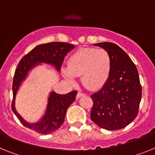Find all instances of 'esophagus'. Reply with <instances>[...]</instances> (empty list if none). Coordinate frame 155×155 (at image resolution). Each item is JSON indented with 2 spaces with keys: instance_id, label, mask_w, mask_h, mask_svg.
Segmentation results:
<instances>
[{
  "instance_id": "esophagus-1",
  "label": "esophagus",
  "mask_w": 155,
  "mask_h": 155,
  "mask_svg": "<svg viewBox=\"0 0 155 155\" xmlns=\"http://www.w3.org/2000/svg\"><path fill=\"white\" fill-rule=\"evenodd\" d=\"M84 94L80 93V92H78L77 95H76V98H77V99H79V98H80L82 96H84Z\"/></svg>"
}]
</instances>
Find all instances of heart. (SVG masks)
Returning a JSON list of instances; mask_svg holds the SVG:
<instances>
[{"mask_svg": "<svg viewBox=\"0 0 155 155\" xmlns=\"http://www.w3.org/2000/svg\"><path fill=\"white\" fill-rule=\"evenodd\" d=\"M111 68V57L106 49L82 48L70 57L68 68H62L61 73L72 84L75 83V76L81 75L84 87L97 91L103 87L108 81Z\"/></svg>", "mask_w": 155, "mask_h": 155, "instance_id": "b5f03b06", "label": "heart"}]
</instances>
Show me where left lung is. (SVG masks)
<instances>
[{
  "mask_svg": "<svg viewBox=\"0 0 155 155\" xmlns=\"http://www.w3.org/2000/svg\"><path fill=\"white\" fill-rule=\"evenodd\" d=\"M106 49L112 60L110 78L93 94L91 118L97 125L113 131L124 128L136 117L142 97L138 70L129 56L112 42L93 44Z\"/></svg>",
  "mask_w": 155,
  "mask_h": 155,
  "instance_id": "left-lung-1",
  "label": "left lung"
}]
</instances>
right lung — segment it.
<instances>
[{
    "instance_id": "obj_1",
    "label": "right lung",
    "mask_w": 155,
    "mask_h": 155,
    "mask_svg": "<svg viewBox=\"0 0 155 155\" xmlns=\"http://www.w3.org/2000/svg\"><path fill=\"white\" fill-rule=\"evenodd\" d=\"M74 48L75 45L72 44L59 41L41 44L24 56L18 64L12 85L13 101L12 110L23 125L42 135L53 133L62 125L66 111L75 100L77 91H73L66 94H59L54 91L50 92L45 113L37 122L34 123L27 122L18 113L15 109V97L19 87L27 78L30 71L37 66L41 65V64H49L54 67L57 71H60L64 57Z\"/></svg>"
}]
</instances>
